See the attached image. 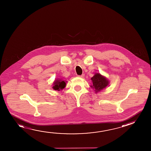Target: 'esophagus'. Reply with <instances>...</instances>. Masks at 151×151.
<instances>
[{
  "instance_id": "esophagus-1",
  "label": "esophagus",
  "mask_w": 151,
  "mask_h": 151,
  "mask_svg": "<svg viewBox=\"0 0 151 151\" xmlns=\"http://www.w3.org/2000/svg\"><path fill=\"white\" fill-rule=\"evenodd\" d=\"M84 76H85V75L82 74V75H79V76H78L79 77H81V78H83Z\"/></svg>"
}]
</instances>
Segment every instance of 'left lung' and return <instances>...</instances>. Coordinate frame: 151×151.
I'll list each match as a JSON object with an SVG mask.
<instances>
[{
	"label": "left lung",
	"instance_id": "obj_1",
	"mask_svg": "<svg viewBox=\"0 0 151 151\" xmlns=\"http://www.w3.org/2000/svg\"><path fill=\"white\" fill-rule=\"evenodd\" d=\"M91 80L93 85L91 87L94 89L95 93L105 89L109 84V79L99 73H96L93 77H91Z\"/></svg>",
	"mask_w": 151,
	"mask_h": 151
}]
</instances>
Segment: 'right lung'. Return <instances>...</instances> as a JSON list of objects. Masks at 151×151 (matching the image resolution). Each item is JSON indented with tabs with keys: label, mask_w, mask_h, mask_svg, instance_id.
<instances>
[{
	"label": "right lung",
	"mask_w": 151,
	"mask_h": 151,
	"mask_svg": "<svg viewBox=\"0 0 151 151\" xmlns=\"http://www.w3.org/2000/svg\"><path fill=\"white\" fill-rule=\"evenodd\" d=\"M66 82H67V81H65L64 80L60 78L55 79L54 82L52 83V89L57 91L63 90L66 87Z\"/></svg>",
	"instance_id": "add662e5"
}]
</instances>
